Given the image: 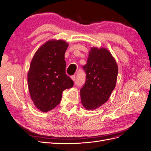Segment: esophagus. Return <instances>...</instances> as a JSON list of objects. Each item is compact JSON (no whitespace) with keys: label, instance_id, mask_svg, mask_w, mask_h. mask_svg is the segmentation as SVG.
Returning <instances> with one entry per match:
<instances>
[{"label":"esophagus","instance_id":"34e87169","mask_svg":"<svg viewBox=\"0 0 151 151\" xmlns=\"http://www.w3.org/2000/svg\"><path fill=\"white\" fill-rule=\"evenodd\" d=\"M71 78H72V79L73 81H76V76H75V75H73V76H71Z\"/></svg>","mask_w":151,"mask_h":151}]
</instances>
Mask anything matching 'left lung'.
Segmentation results:
<instances>
[{
  "label": "left lung",
  "mask_w": 151,
  "mask_h": 151,
  "mask_svg": "<svg viewBox=\"0 0 151 151\" xmlns=\"http://www.w3.org/2000/svg\"><path fill=\"white\" fill-rule=\"evenodd\" d=\"M83 68L86 77L80 89L82 103L87 109L98 108L108 101L115 88L117 64L107 49L92 48Z\"/></svg>",
  "instance_id": "8db88e82"
}]
</instances>
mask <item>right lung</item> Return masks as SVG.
<instances>
[{
  "label": "right lung",
  "instance_id": "right-lung-1",
  "mask_svg": "<svg viewBox=\"0 0 151 151\" xmlns=\"http://www.w3.org/2000/svg\"><path fill=\"white\" fill-rule=\"evenodd\" d=\"M68 45L63 40L48 41L32 59L28 74L29 91L34 104L43 112L56 107L63 91L74 85L65 74V53Z\"/></svg>",
  "mask_w": 151,
  "mask_h": 151
}]
</instances>
